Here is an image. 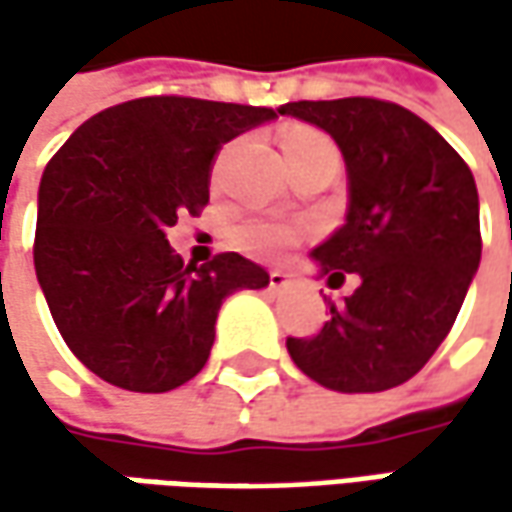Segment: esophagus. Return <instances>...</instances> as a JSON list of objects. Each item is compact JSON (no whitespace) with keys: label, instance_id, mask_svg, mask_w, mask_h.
<instances>
[{"label":"esophagus","instance_id":"1","mask_svg":"<svg viewBox=\"0 0 512 512\" xmlns=\"http://www.w3.org/2000/svg\"><path fill=\"white\" fill-rule=\"evenodd\" d=\"M267 279H270V290H273V293H282V290L290 285L282 270H270V273H267Z\"/></svg>","mask_w":512,"mask_h":512}]
</instances>
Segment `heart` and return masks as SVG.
<instances>
[{
	"label": "heart",
	"instance_id": "obj_1",
	"mask_svg": "<svg viewBox=\"0 0 512 512\" xmlns=\"http://www.w3.org/2000/svg\"><path fill=\"white\" fill-rule=\"evenodd\" d=\"M282 150H285L287 168L296 162H305L313 156H339V150L333 145V139L316 128L307 125H293L282 133ZM302 230L290 222H279L270 216H247L245 222H239L233 230L236 245L247 250L250 256L259 259H279L290 247L299 242Z\"/></svg>",
	"mask_w": 512,
	"mask_h": 512
}]
</instances>
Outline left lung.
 Returning <instances> with one entry per match:
<instances>
[{"label":"left lung","mask_w":512,"mask_h":512,"mask_svg":"<svg viewBox=\"0 0 512 512\" xmlns=\"http://www.w3.org/2000/svg\"><path fill=\"white\" fill-rule=\"evenodd\" d=\"M327 130L347 165V222L313 250L333 279L362 285L287 353L313 382L379 393L422 370L462 310L482 259L479 193L462 156L416 113L373 96L287 102Z\"/></svg>","instance_id":"obj_1"}]
</instances>
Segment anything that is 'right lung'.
<instances>
[{
	"label": "right lung",
	"instance_id": "1",
	"mask_svg": "<svg viewBox=\"0 0 512 512\" xmlns=\"http://www.w3.org/2000/svg\"><path fill=\"white\" fill-rule=\"evenodd\" d=\"M279 110L193 96L105 108L53 153L39 185L33 265L70 353L108 384L168 393L205 367L219 307L270 279L239 253L182 262L165 239L210 202L225 142Z\"/></svg>",
	"mask_w": 512,
	"mask_h": 512
}]
</instances>
